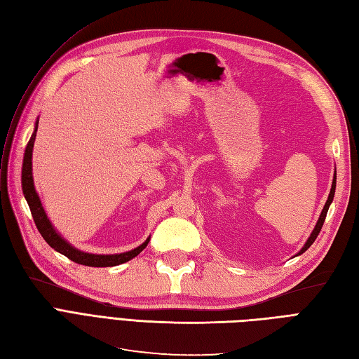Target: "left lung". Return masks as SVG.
<instances>
[{
  "label": "left lung",
  "instance_id": "obj_1",
  "mask_svg": "<svg viewBox=\"0 0 359 359\" xmlns=\"http://www.w3.org/2000/svg\"><path fill=\"white\" fill-rule=\"evenodd\" d=\"M334 193H335V175H334V180H332V187H331V191H330L328 201H327V203H325V206H323V210H322V214H320V217H319V220H318L316 226H314V229H313V232H311L310 238L307 240L306 245H304V247L301 248V252H299L298 255H301V253L306 252V250H307V248L314 243V240H316V238H318V235H319V232H320V229H322V226H323L325 217H327V212H328L330 205H331V202H332V199H334Z\"/></svg>",
  "mask_w": 359,
  "mask_h": 359
}]
</instances>
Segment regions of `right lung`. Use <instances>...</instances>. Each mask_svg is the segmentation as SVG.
<instances>
[{"label":"right lung","mask_w":359,"mask_h":359,"mask_svg":"<svg viewBox=\"0 0 359 359\" xmlns=\"http://www.w3.org/2000/svg\"><path fill=\"white\" fill-rule=\"evenodd\" d=\"M37 126H39V123H36L34 133L31 135L28 144H27V148H25L24 165H22V190H24V196H25V199L29 205L32 219H34V223L37 226L40 235L45 238V241L53 250H57L58 253L64 255L66 257H69L70 260H73V262L79 264V265L97 266V268L115 266V265H119V264H124V262H127V260L137 256L147 247L149 238L142 245H139L135 250H130V252H126V253H119V255H91V253H83V252H81V250H76L74 247H72L66 240H62V238L57 233L55 229H53L45 210H43L37 193H36L34 181H32L31 157H32V147H34Z\"/></svg>","instance_id":"1"}]
</instances>
